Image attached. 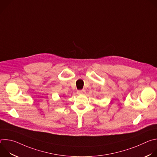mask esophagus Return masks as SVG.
Returning <instances> with one entry per match:
<instances>
[{"label":"esophagus","instance_id":"esophagus-1","mask_svg":"<svg viewBox=\"0 0 157 157\" xmlns=\"http://www.w3.org/2000/svg\"><path fill=\"white\" fill-rule=\"evenodd\" d=\"M86 93L84 89H82V90H78L77 91V94H84Z\"/></svg>","mask_w":157,"mask_h":157}]
</instances>
